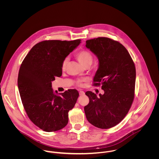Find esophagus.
<instances>
[{"instance_id": "1", "label": "esophagus", "mask_w": 159, "mask_h": 159, "mask_svg": "<svg viewBox=\"0 0 159 159\" xmlns=\"http://www.w3.org/2000/svg\"><path fill=\"white\" fill-rule=\"evenodd\" d=\"M79 93H80V95H84V91H80Z\"/></svg>"}]
</instances>
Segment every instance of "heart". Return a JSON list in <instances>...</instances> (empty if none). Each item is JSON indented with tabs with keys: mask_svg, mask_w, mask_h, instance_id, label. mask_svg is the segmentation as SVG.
Returning <instances> with one entry per match:
<instances>
[{
	"mask_svg": "<svg viewBox=\"0 0 159 159\" xmlns=\"http://www.w3.org/2000/svg\"><path fill=\"white\" fill-rule=\"evenodd\" d=\"M76 58L78 61L84 66L87 64H91L92 62V56L91 53L87 50H81L76 53ZM68 62V59L66 58L62 63V70H64L66 68V66ZM87 81L86 78L78 79L75 83L78 86H83V83Z\"/></svg>",
	"mask_w": 159,
	"mask_h": 159,
	"instance_id": "1",
	"label": "heart"
}]
</instances>
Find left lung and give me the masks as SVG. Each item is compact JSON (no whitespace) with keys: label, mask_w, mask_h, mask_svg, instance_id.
I'll return each instance as SVG.
<instances>
[{"label":"left lung","mask_w":159,"mask_h":159,"mask_svg":"<svg viewBox=\"0 0 159 159\" xmlns=\"http://www.w3.org/2000/svg\"><path fill=\"white\" fill-rule=\"evenodd\" d=\"M86 46L96 55L98 68L93 86L102 84L103 95L87 91L89 103L84 107L88 120L96 127L107 129L118 124L128 113L135 96L136 69L127 49L107 37L86 41Z\"/></svg>","instance_id":"1"}]
</instances>
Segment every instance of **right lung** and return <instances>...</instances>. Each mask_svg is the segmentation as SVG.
Instances as JSON below:
<instances>
[{
	"label": "right lung",
	"mask_w": 159,
	"mask_h": 159,
	"mask_svg": "<svg viewBox=\"0 0 159 159\" xmlns=\"http://www.w3.org/2000/svg\"><path fill=\"white\" fill-rule=\"evenodd\" d=\"M80 43V39L39 42L21 65L18 86L23 107L30 120L43 131H57L68 123V111L74 107L79 93L68 89L57 95L51 82L61 76L63 61Z\"/></svg>",
	"instance_id": "add662e5"
}]
</instances>
